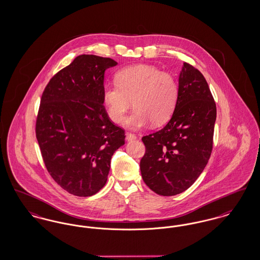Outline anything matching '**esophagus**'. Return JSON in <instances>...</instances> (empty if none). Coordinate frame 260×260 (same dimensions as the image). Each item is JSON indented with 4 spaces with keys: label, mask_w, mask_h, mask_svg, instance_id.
I'll list each match as a JSON object with an SVG mask.
<instances>
[{
    "label": "esophagus",
    "mask_w": 260,
    "mask_h": 260,
    "mask_svg": "<svg viewBox=\"0 0 260 260\" xmlns=\"http://www.w3.org/2000/svg\"><path fill=\"white\" fill-rule=\"evenodd\" d=\"M137 136L135 134H133V133H126V141H128V142H130V141H134V140H136Z\"/></svg>",
    "instance_id": "esophagus-1"
}]
</instances>
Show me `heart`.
<instances>
[{
  "label": "heart",
  "instance_id": "1",
  "mask_svg": "<svg viewBox=\"0 0 260 260\" xmlns=\"http://www.w3.org/2000/svg\"><path fill=\"white\" fill-rule=\"evenodd\" d=\"M116 84L104 88L103 98L110 119L122 123L133 102L135 110L127 119L132 128H141L151 122L165 123L174 112L179 96L175 77L156 67L138 64L119 70Z\"/></svg>",
  "mask_w": 260,
  "mask_h": 260
}]
</instances>
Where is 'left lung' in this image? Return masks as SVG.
Returning a JSON list of instances; mask_svg holds the SVG:
<instances>
[{
    "instance_id": "1",
    "label": "left lung",
    "mask_w": 260,
    "mask_h": 260,
    "mask_svg": "<svg viewBox=\"0 0 260 260\" xmlns=\"http://www.w3.org/2000/svg\"><path fill=\"white\" fill-rule=\"evenodd\" d=\"M215 120L216 105L205 76L184 62L172 117L162 129L142 138L146 152L141 174L151 191L168 197L191 187L210 157Z\"/></svg>"
}]
</instances>
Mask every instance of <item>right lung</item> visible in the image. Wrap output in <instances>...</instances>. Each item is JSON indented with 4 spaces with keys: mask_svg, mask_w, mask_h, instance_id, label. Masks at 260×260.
Wrapping results in <instances>:
<instances>
[{
    "mask_svg": "<svg viewBox=\"0 0 260 260\" xmlns=\"http://www.w3.org/2000/svg\"><path fill=\"white\" fill-rule=\"evenodd\" d=\"M110 57L78 55L46 86L36 119V138L50 175L63 190L90 197L107 183L113 152L125 131L109 117L104 104Z\"/></svg>",
    "mask_w": 260,
    "mask_h": 260,
    "instance_id": "obj_1",
    "label": "right lung"
}]
</instances>
